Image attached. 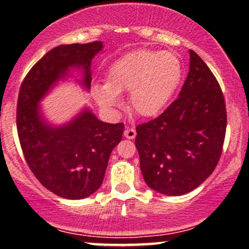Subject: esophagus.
<instances>
[{"instance_id": "esophagus-1", "label": "esophagus", "mask_w": 249, "mask_h": 249, "mask_svg": "<svg viewBox=\"0 0 249 249\" xmlns=\"http://www.w3.org/2000/svg\"><path fill=\"white\" fill-rule=\"evenodd\" d=\"M136 134H137V132L134 128H126V130L124 131L125 138H127V139H134L136 138Z\"/></svg>"}]
</instances>
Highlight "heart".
<instances>
[{
    "label": "heart",
    "instance_id": "obj_1",
    "mask_svg": "<svg viewBox=\"0 0 249 249\" xmlns=\"http://www.w3.org/2000/svg\"><path fill=\"white\" fill-rule=\"evenodd\" d=\"M182 79V63L171 51L141 49L128 53L113 63L105 84L93 85V97L108 111L121 107V95L130 92V108L150 118L166 107Z\"/></svg>",
    "mask_w": 249,
    "mask_h": 249
}]
</instances>
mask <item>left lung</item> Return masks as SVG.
<instances>
[{
	"label": "left lung",
	"instance_id": "8db88e82",
	"mask_svg": "<svg viewBox=\"0 0 249 249\" xmlns=\"http://www.w3.org/2000/svg\"><path fill=\"white\" fill-rule=\"evenodd\" d=\"M226 124L219 83L190 50V71L178 98L158 118L136 127L147 186L166 196H182L201 185L218 165Z\"/></svg>",
	"mask_w": 249,
	"mask_h": 249
}]
</instances>
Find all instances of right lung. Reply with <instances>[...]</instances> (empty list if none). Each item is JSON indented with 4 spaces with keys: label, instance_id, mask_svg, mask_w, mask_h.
<instances>
[{
    "label": "right lung",
    "instance_id": "right-lung-1",
    "mask_svg": "<svg viewBox=\"0 0 249 249\" xmlns=\"http://www.w3.org/2000/svg\"><path fill=\"white\" fill-rule=\"evenodd\" d=\"M103 48L101 41L58 45L31 68L19 89L16 124L25 160L43 186L65 199H84L101 187L124 124L99 121L84 107L70 122L53 125L39 104L71 70L82 71L77 82L90 90L91 61Z\"/></svg>",
    "mask_w": 249,
    "mask_h": 249
}]
</instances>
